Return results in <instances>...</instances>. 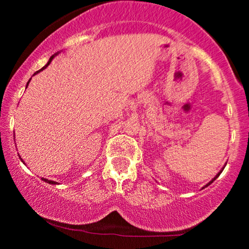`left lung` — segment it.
<instances>
[{
    "instance_id": "left-lung-1",
    "label": "left lung",
    "mask_w": 249,
    "mask_h": 249,
    "mask_svg": "<svg viewBox=\"0 0 249 249\" xmlns=\"http://www.w3.org/2000/svg\"><path fill=\"white\" fill-rule=\"evenodd\" d=\"M223 170H224V169H223ZM223 170H222V171H223ZM222 171H219V172H218V173H217V176H215V177H214V178H213V179H212V180H211V182H208V183H207V184H206V185H205V187H208V185H210V184H211V183H213V180H215V179H217V178H218V176H219V175H220V173H222Z\"/></svg>"
}]
</instances>
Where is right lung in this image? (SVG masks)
Listing matches in <instances>:
<instances>
[{"instance_id":"right-lung-1","label":"right lung","mask_w":249,"mask_h":249,"mask_svg":"<svg viewBox=\"0 0 249 249\" xmlns=\"http://www.w3.org/2000/svg\"><path fill=\"white\" fill-rule=\"evenodd\" d=\"M55 55H57V53H56V54L52 55V56H50V59H49V61H48V62H47V65H46V66H44V67H42V69H41V70H39V71H37V72H36V73H38V72L43 71V70H44V69H46V67H48V65H49V64H50V62H52V60H53V59H54V56H55ZM36 73H35V74H36ZM35 74H34V76H35ZM30 80H31V79H30ZM30 80H29V82H27V84H26V88H27V85H29ZM20 159H21V158H20ZM21 160H22V159H21ZM22 162H24V161H22ZM43 180H44V182L49 183V184H56V182H54V180H49V179H46V178H43Z\"/></svg>"}]
</instances>
